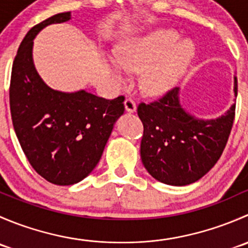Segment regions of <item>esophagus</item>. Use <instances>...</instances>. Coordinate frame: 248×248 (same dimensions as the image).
<instances>
[{
    "instance_id": "esophagus-1",
    "label": "esophagus",
    "mask_w": 248,
    "mask_h": 248,
    "mask_svg": "<svg viewBox=\"0 0 248 248\" xmlns=\"http://www.w3.org/2000/svg\"><path fill=\"white\" fill-rule=\"evenodd\" d=\"M124 109H126V111L128 112H136L137 110L136 102L131 98H127L126 101H124Z\"/></svg>"
}]
</instances>
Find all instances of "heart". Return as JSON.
<instances>
[{"mask_svg":"<svg viewBox=\"0 0 248 248\" xmlns=\"http://www.w3.org/2000/svg\"><path fill=\"white\" fill-rule=\"evenodd\" d=\"M176 31L161 29L124 44L116 57H106L110 73L119 81L128 72H141L139 85L149 96H161L172 89L185 74L196 55V46L188 38L181 39Z\"/></svg>","mask_w":248,"mask_h":248,"instance_id":"obj_1","label":"heart"}]
</instances>
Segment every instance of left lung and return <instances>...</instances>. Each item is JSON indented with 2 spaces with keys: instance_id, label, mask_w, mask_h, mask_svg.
Returning <instances> with one entry per match:
<instances>
[{
  "instance_id": "left-lung-1",
  "label": "left lung",
  "mask_w": 248,
  "mask_h": 248,
  "mask_svg": "<svg viewBox=\"0 0 248 248\" xmlns=\"http://www.w3.org/2000/svg\"><path fill=\"white\" fill-rule=\"evenodd\" d=\"M234 96L237 79L234 76ZM235 103L216 119H199L182 107L175 87L154 103H141L144 124L140 157L154 179L170 186H186L202 179L221 157L234 121Z\"/></svg>"
}]
</instances>
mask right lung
I'll list each match as a JSON object with an SVG mask.
<instances>
[{"label":"right lung","instance_id":"right-lung-1","mask_svg":"<svg viewBox=\"0 0 248 248\" xmlns=\"http://www.w3.org/2000/svg\"><path fill=\"white\" fill-rule=\"evenodd\" d=\"M72 19L60 13L32 27L20 44L12 69L9 103L14 131L30 164L46 181L74 185L96 168L124 97L106 99L85 90L62 92L43 81L33 63V39L52 24Z\"/></svg>","mask_w":248,"mask_h":248}]
</instances>
